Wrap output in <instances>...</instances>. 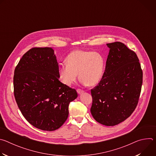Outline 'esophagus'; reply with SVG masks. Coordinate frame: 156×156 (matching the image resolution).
Returning <instances> with one entry per match:
<instances>
[{"instance_id": "34e87169", "label": "esophagus", "mask_w": 156, "mask_h": 156, "mask_svg": "<svg viewBox=\"0 0 156 156\" xmlns=\"http://www.w3.org/2000/svg\"><path fill=\"white\" fill-rule=\"evenodd\" d=\"M84 91L82 90H81V89H78L77 90V93L79 94H83Z\"/></svg>"}]
</instances>
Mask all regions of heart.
Instances as JSON below:
<instances>
[{
    "label": "heart",
    "mask_w": 156,
    "mask_h": 156,
    "mask_svg": "<svg viewBox=\"0 0 156 156\" xmlns=\"http://www.w3.org/2000/svg\"><path fill=\"white\" fill-rule=\"evenodd\" d=\"M66 64L58 69V78L65 85L73 84L78 73L80 82L89 86L96 85L101 80L104 68V58L99 52L75 50L65 58Z\"/></svg>",
    "instance_id": "1"
}]
</instances>
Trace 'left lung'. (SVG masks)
Returning <instances> with one entry per match:
<instances>
[{"label":"left lung","instance_id":"8db88e82","mask_svg":"<svg viewBox=\"0 0 156 156\" xmlns=\"http://www.w3.org/2000/svg\"><path fill=\"white\" fill-rule=\"evenodd\" d=\"M109 53L105 72L91 90V112L101 124L114 126L135 110L143 83V71L136 53L120 42L107 44Z\"/></svg>","mask_w":156,"mask_h":156}]
</instances>
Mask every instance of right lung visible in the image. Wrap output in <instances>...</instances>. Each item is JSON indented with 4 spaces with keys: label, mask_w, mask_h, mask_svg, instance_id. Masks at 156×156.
<instances>
[{
    "label": "right lung",
    "mask_w": 156,
    "mask_h": 156,
    "mask_svg": "<svg viewBox=\"0 0 156 156\" xmlns=\"http://www.w3.org/2000/svg\"><path fill=\"white\" fill-rule=\"evenodd\" d=\"M58 65L51 48H33L15 67L13 88L22 115L34 127L58 129L69 116V105L78 94L58 79Z\"/></svg>",
    "instance_id": "obj_1"
}]
</instances>
